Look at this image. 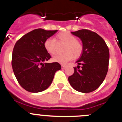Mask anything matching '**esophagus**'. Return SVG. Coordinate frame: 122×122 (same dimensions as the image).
I'll use <instances>...</instances> for the list:
<instances>
[{
	"instance_id": "34e87169",
	"label": "esophagus",
	"mask_w": 122,
	"mask_h": 122,
	"mask_svg": "<svg viewBox=\"0 0 122 122\" xmlns=\"http://www.w3.org/2000/svg\"><path fill=\"white\" fill-rule=\"evenodd\" d=\"M61 67H62V69H64V68H65L66 66H65V65H61Z\"/></svg>"
}]
</instances>
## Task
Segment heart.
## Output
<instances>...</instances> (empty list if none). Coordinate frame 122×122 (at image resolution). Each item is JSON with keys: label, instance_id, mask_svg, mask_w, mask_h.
I'll return each mask as SVG.
<instances>
[{"label": "heart", "instance_id": "heart-1", "mask_svg": "<svg viewBox=\"0 0 122 122\" xmlns=\"http://www.w3.org/2000/svg\"><path fill=\"white\" fill-rule=\"evenodd\" d=\"M58 43L65 44L63 54L56 55L53 57L54 62L65 64L71 60L73 57H79L83 51V45L80 41L76 40V36L68 31L59 33L57 36ZM44 48L48 54L54 55L56 52V42L52 38H48L44 42Z\"/></svg>", "mask_w": 122, "mask_h": 122}]
</instances>
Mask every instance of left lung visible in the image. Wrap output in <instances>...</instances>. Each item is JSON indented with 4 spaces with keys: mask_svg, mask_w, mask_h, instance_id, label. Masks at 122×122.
Masks as SVG:
<instances>
[{
    "mask_svg": "<svg viewBox=\"0 0 122 122\" xmlns=\"http://www.w3.org/2000/svg\"><path fill=\"white\" fill-rule=\"evenodd\" d=\"M72 34L80 38L83 51L77 60V67L69 76L68 81L73 89L82 93L97 89L103 83L109 68V51L104 40L95 32L82 29Z\"/></svg>",
    "mask_w": 122,
    "mask_h": 122,
    "instance_id": "8db88e82",
    "label": "left lung"
}]
</instances>
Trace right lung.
Segmentation results:
<instances>
[{"label": "right lung", "instance_id": "obj_1", "mask_svg": "<svg viewBox=\"0 0 122 122\" xmlns=\"http://www.w3.org/2000/svg\"><path fill=\"white\" fill-rule=\"evenodd\" d=\"M56 30L36 29L18 40L14 46L11 65L20 86L30 92L46 90L51 84L55 73L61 69L58 62L47 63L51 58L44 42Z\"/></svg>", "mask_w": 122, "mask_h": 122}]
</instances>
